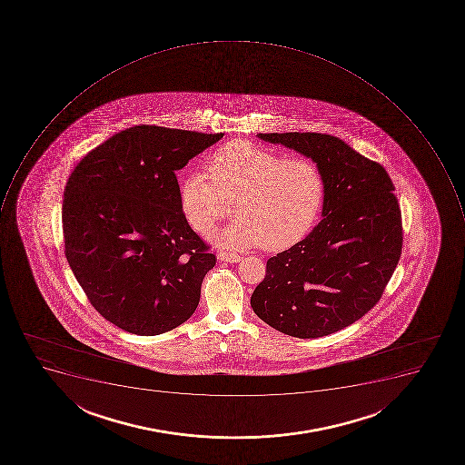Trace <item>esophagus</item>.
Instances as JSON below:
<instances>
[{"instance_id":"1","label":"esophagus","mask_w":465,"mask_h":465,"mask_svg":"<svg viewBox=\"0 0 465 465\" xmlns=\"http://www.w3.org/2000/svg\"><path fill=\"white\" fill-rule=\"evenodd\" d=\"M242 257L240 254H235V252H218V260L227 262V263H238V262H242Z\"/></svg>"}]
</instances>
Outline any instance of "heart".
Returning a JSON list of instances; mask_svg holds the SVG:
<instances>
[{
    "instance_id": "1",
    "label": "heart",
    "mask_w": 465,
    "mask_h": 465,
    "mask_svg": "<svg viewBox=\"0 0 465 465\" xmlns=\"http://www.w3.org/2000/svg\"><path fill=\"white\" fill-rule=\"evenodd\" d=\"M208 174L192 172L179 186L180 211L199 234L213 231L230 213L238 216L213 234L225 249L262 244L281 252L301 242L319 221L326 183L307 157H286L244 139L221 146L209 160Z\"/></svg>"
}]
</instances>
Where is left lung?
<instances>
[{
  "mask_svg": "<svg viewBox=\"0 0 465 465\" xmlns=\"http://www.w3.org/2000/svg\"><path fill=\"white\" fill-rule=\"evenodd\" d=\"M312 158L322 170V220L291 249L267 260L252 312L288 336H329L362 319L399 263L401 211L382 165L336 136L315 132L257 134Z\"/></svg>",
  "mask_w": 465,
  "mask_h": 465,
  "instance_id": "left-lung-1",
  "label": "left lung"
}]
</instances>
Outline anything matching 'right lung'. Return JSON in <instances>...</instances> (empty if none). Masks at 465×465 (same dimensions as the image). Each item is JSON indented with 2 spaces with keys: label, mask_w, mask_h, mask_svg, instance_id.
Masks as SVG:
<instances>
[{
  "label": "right lung",
  "mask_w": 465,
  "mask_h": 465,
  "mask_svg": "<svg viewBox=\"0 0 465 465\" xmlns=\"http://www.w3.org/2000/svg\"><path fill=\"white\" fill-rule=\"evenodd\" d=\"M223 136L141 124L90 151L71 173L66 260L93 307L119 329L155 336L198 308L216 259L180 211L176 172Z\"/></svg>",
  "instance_id": "obj_1"
}]
</instances>
